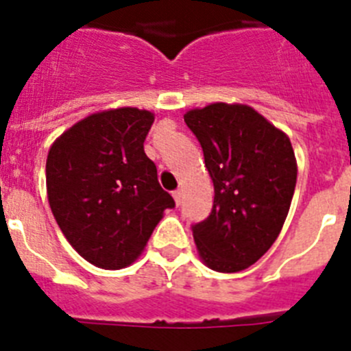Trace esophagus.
I'll use <instances>...</instances> for the list:
<instances>
[{"label": "esophagus", "mask_w": 351, "mask_h": 351, "mask_svg": "<svg viewBox=\"0 0 351 351\" xmlns=\"http://www.w3.org/2000/svg\"><path fill=\"white\" fill-rule=\"evenodd\" d=\"M172 197H173V200H176V204H178V206H181V200H182V191L181 190H176L172 193Z\"/></svg>", "instance_id": "34e87169"}]
</instances>
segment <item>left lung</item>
<instances>
[{
	"label": "left lung",
	"mask_w": 351,
	"mask_h": 351,
	"mask_svg": "<svg viewBox=\"0 0 351 351\" xmlns=\"http://www.w3.org/2000/svg\"><path fill=\"white\" fill-rule=\"evenodd\" d=\"M195 133L214 184L209 218L193 226L198 256L218 272H241L280 235L297 182V160L283 130L244 104L191 108Z\"/></svg>",
	"instance_id": "1"
}]
</instances>
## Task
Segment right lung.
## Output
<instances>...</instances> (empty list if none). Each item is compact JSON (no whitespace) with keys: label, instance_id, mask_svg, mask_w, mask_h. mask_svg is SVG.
<instances>
[{"label":"right lung","instance_id":"obj_1","mask_svg":"<svg viewBox=\"0 0 351 351\" xmlns=\"http://www.w3.org/2000/svg\"><path fill=\"white\" fill-rule=\"evenodd\" d=\"M153 123L144 108H108L70 126L49 149V206L71 247L96 267L132 265L176 206L144 153Z\"/></svg>","mask_w":351,"mask_h":351}]
</instances>
